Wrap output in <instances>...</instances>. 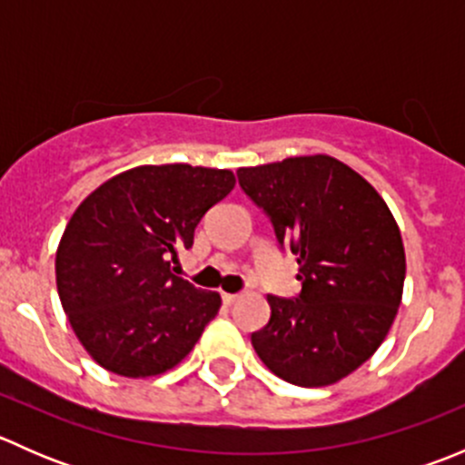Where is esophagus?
Listing matches in <instances>:
<instances>
[{
  "label": "esophagus",
  "mask_w": 465,
  "mask_h": 465,
  "mask_svg": "<svg viewBox=\"0 0 465 465\" xmlns=\"http://www.w3.org/2000/svg\"><path fill=\"white\" fill-rule=\"evenodd\" d=\"M223 302L227 303V306H232V303L238 302V294H229V292H223Z\"/></svg>",
  "instance_id": "34e87169"
}]
</instances>
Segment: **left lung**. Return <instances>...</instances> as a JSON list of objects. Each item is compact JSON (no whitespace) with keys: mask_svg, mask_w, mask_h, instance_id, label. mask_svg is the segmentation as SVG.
Listing matches in <instances>:
<instances>
[{"mask_svg":"<svg viewBox=\"0 0 465 465\" xmlns=\"http://www.w3.org/2000/svg\"><path fill=\"white\" fill-rule=\"evenodd\" d=\"M238 184L297 256V299L267 294L270 322L252 332L267 369L299 387H326L367 362L396 320L405 247L387 203L328 154L238 168Z\"/></svg>","mask_w":465,"mask_h":465,"instance_id":"1","label":"left lung"}]
</instances>
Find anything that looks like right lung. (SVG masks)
Returning <instances> with one entry per match:
<instances>
[{"label":"right lung","instance_id":"1","mask_svg":"<svg viewBox=\"0 0 465 465\" xmlns=\"http://www.w3.org/2000/svg\"><path fill=\"white\" fill-rule=\"evenodd\" d=\"M220 168L163 163L119 173L83 200L55 252L60 303L107 371L150 378L180 364L218 315V292L171 272L203 215L232 193Z\"/></svg>","mask_w":465,"mask_h":465}]
</instances>
